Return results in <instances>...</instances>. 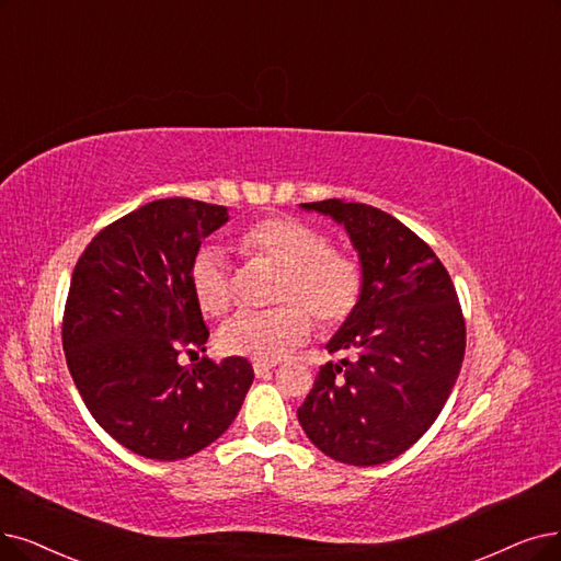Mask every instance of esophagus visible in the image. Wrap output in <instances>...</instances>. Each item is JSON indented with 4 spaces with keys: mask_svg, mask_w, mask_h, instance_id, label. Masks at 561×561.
I'll list each match as a JSON object with an SVG mask.
<instances>
[{
    "mask_svg": "<svg viewBox=\"0 0 561 561\" xmlns=\"http://www.w3.org/2000/svg\"><path fill=\"white\" fill-rule=\"evenodd\" d=\"M253 370L257 377H264L274 370V364L272 362H253Z\"/></svg>",
    "mask_w": 561,
    "mask_h": 561,
    "instance_id": "obj_1",
    "label": "esophagus"
}]
</instances>
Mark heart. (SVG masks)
<instances>
[{"mask_svg": "<svg viewBox=\"0 0 561 561\" xmlns=\"http://www.w3.org/2000/svg\"><path fill=\"white\" fill-rule=\"evenodd\" d=\"M251 260L283 268L272 310H241L218 331L226 354L276 362L301 345L310 333V316L320 329L345 324L364 293L362 264L347 251L333 249L329 237L295 216H268L237 237ZM193 295L207 316H222L232 304L230 266L214 245H203L191 262Z\"/></svg>", "mask_w": 561, "mask_h": 561, "instance_id": "obj_1", "label": "heart"}]
</instances>
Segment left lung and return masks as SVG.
Returning a JSON list of instances; mask_svg holds the SVG:
<instances>
[{
    "mask_svg": "<svg viewBox=\"0 0 561 561\" xmlns=\"http://www.w3.org/2000/svg\"><path fill=\"white\" fill-rule=\"evenodd\" d=\"M347 230L364 272L354 316L327 343L339 362L320 368L297 410L329 458L389 462L431 428L465 356V320L439 257L391 214L343 199L301 205Z\"/></svg>",
    "mask_w": 561,
    "mask_h": 561,
    "instance_id": "obj_1",
    "label": "left lung"
}]
</instances>
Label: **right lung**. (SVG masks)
Returning a JSON list of instances; mask_svg holds the SVG:
<instances>
[{
	"label": "right lung",
	"instance_id": "obj_1",
	"mask_svg": "<svg viewBox=\"0 0 561 561\" xmlns=\"http://www.w3.org/2000/svg\"><path fill=\"white\" fill-rule=\"evenodd\" d=\"M228 207L153 199L103 228L80 255L61 343L73 382L101 428L128 451L182 460L230 428L253 385L243 356L193 366L209 329L191 287V262Z\"/></svg>",
	"mask_w": 561,
	"mask_h": 561
}]
</instances>
